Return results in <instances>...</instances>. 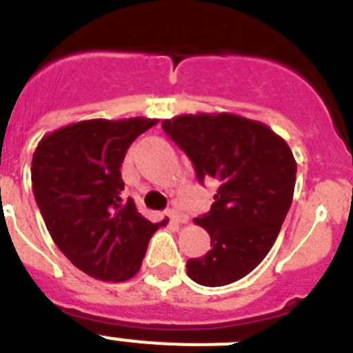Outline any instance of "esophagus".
<instances>
[{"label":"esophagus","instance_id":"34e87169","mask_svg":"<svg viewBox=\"0 0 353 353\" xmlns=\"http://www.w3.org/2000/svg\"><path fill=\"white\" fill-rule=\"evenodd\" d=\"M168 215H170L171 221H173V223H176V224H183V223H187V221H189V215H187L185 212H182V208H179V207L171 208V210L168 212Z\"/></svg>","mask_w":353,"mask_h":353}]
</instances>
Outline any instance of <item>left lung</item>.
Here are the masks:
<instances>
[{"instance_id": "left-lung-1", "label": "left lung", "mask_w": 353, "mask_h": 353, "mask_svg": "<svg viewBox=\"0 0 353 353\" xmlns=\"http://www.w3.org/2000/svg\"><path fill=\"white\" fill-rule=\"evenodd\" d=\"M162 129L199 182H219L210 212L194 219L212 249L187 261V276L203 286L239 281L267 256L288 214L297 173L292 150L265 123L232 113L180 114Z\"/></svg>"}]
</instances>
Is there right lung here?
Wrapping results in <instances>:
<instances>
[{"mask_svg": "<svg viewBox=\"0 0 353 353\" xmlns=\"http://www.w3.org/2000/svg\"><path fill=\"white\" fill-rule=\"evenodd\" d=\"M157 120H84L43 136L31 161L33 194L48 232L65 256L101 281H127L141 269L150 223L123 199L121 162Z\"/></svg>", "mask_w": 353, "mask_h": 353, "instance_id": "obj_1", "label": "right lung"}]
</instances>
